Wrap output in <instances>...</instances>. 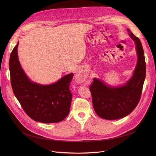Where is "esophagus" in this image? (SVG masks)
<instances>
[{"label":"esophagus","mask_w":156,"mask_h":156,"mask_svg":"<svg viewBox=\"0 0 156 156\" xmlns=\"http://www.w3.org/2000/svg\"><path fill=\"white\" fill-rule=\"evenodd\" d=\"M83 79V74L82 72H79L75 76V80H76L78 82H81Z\"/></svg>","instance_id":"esophagus-1"}]
</instances>
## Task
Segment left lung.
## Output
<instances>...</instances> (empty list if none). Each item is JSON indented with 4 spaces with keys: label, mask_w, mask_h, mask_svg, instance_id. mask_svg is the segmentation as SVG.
Listing matches in <instances>:
<instances>
[{
    "label": "left lung",
    "mask_w": 156,
    "mask_h": 156,
    "mask_svg": "<svg viewBox=\"0 0 156 156\" xmlns=\"http://www.w3.org/2000/svg\"><path fill=\"white\" fill-rule=\"evenodd\" d=\"M136 46L138 62L133 76L124 86L111 87L94 78L90 86L93 107L98 115L105 120L126 117L134 110L141 99L146 76L144 51L140 39L127 30Z\"/></svg>",
    "instance_id": "obj_1"
}]
</instances>
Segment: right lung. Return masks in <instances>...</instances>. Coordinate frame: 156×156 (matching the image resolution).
<instances>
[{
  "label": "right lung",
  "mask_w": 156,
  "mask_h": 156,
  "mask_svg": "<svg viewBox=\"0 0 156 156\" xmlns=\"http://www.w3.org/2000/svg\"><path fill=\"white\" fill-rule=\"evenodd\" d=\"M18 46V42L11 52L9 69L12 90L21 107L36 122L51 123L63 120L70 112L72 94L69 86L73 74L48 86L31 82L21 67Z\"/></svg>",
  "instance_id": "right-lung-1"
}]
</instances>
